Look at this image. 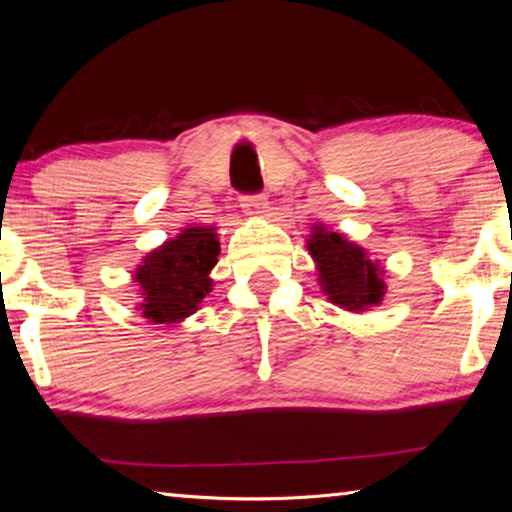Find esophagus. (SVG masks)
I'll list each match as a JSON object with an SVG mask.
<instances>
[{
  "label": "esophagus",
  "instance_id": "esophagus-1",
  "mask_svg": "<svg viewBox=\"0 0 512 512\" xmlns=\"http://www.w3.org/2000/svg\"><path fill=\"white\" fill-rule=\"evenodd\" d=\"M266 198L264 196H241V207H244L248 216H253V219H262V216H266L268 207H266Z\"/></svg>",
  "mask_w": 512,
  "mask_h": 512
}]
</instances>
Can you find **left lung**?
Returning <instances> with one entry per match:
<instances>
[{"instance_id": "1", "label": "left lung", "mask_w": 512, "mask_h": 512, "mask_svg": "<svg viewBox=\"0 0 512 512\" xmlns=\"http://www.w3.org/2000/svg\"><path fill=\"white\" fill-rule=\"evenodd\" d=\"M307 248L318 268L320 289L329 302L348 311H366L379 305L386 293V282L381 280L384 271L361 246L339 232L314 225Z\"/></svg>"}]
</instances>
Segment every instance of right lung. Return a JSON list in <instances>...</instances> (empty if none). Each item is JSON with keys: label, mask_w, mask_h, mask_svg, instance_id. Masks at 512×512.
Returning <instances> with one entry per match:
<instances>
[{"label": "right lung", "mask_w": 512, "mask_h": 512, "mask_svg": "<svg viewBox=\"0 0 512 512\" xmlns=\"http://www.w3.org/2000/svg\"><path fill=\"white\" fill-rule=\"evenodd\" d=\"M219 237L214 228H185L178 237L151 250L135 268L140 311L158 325L180 323L192 316L212 291L210 271L219 262Z\"/></svg>", "instance_id": "right-lung-1"}]
</instances>
